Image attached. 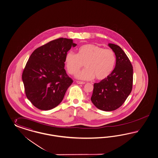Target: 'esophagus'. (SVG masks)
<instances>
[{
  "label": "esophagus",
  "mask_w": 158,
  "mask_h": 158,
  "mask_svg": "<svg viewBox=\"0 0 158 158\" xmlns=\"http://www.w3.org/2000/svg\"><path fill=\"white\" fill-rule=\"evenodd\" d=\"M76 83H77V84H81V85H83V84H85L86 83L85 82H82V81H76Z\"/></svg>",
  "instance_id": "obj_1"
}]
</instances>
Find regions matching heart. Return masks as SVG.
<instances>
[{"label": "heart", "instance_id": "obj_1", "mask_svg": "<svg viewBox=\"0 0 158 158\" xmlns=\"http://www.w3.org/2000/svg\"><path fill=\"white\" fill-rule=\"evenodd\" d=\"M115 62L116 56L112 49L94 44L84 45L77 49L76 54L69 52L65 56L66 68L71 75L76 74L85 65L86 69L77 75L85 80L107 78L113 71Z\"/></svg>", "mask_w": 158, "mask_h": 158}]
</instances>
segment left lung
<instances>
[{"label":"left lung","instance_id":"obj_1","mask_svg":"<svg viewBox=\"0 0 158 158\" xmlns=\"http://www.w3.org/2000/svg\"><path fill=\"white\" fill-rule=\"evenodd\" d=\"M116 56L114 69L107 78L94 84L91 100L101 110L118 109L130 95L133 83V67L124 51L118 45L109 44Z\"/></svg>","mask_w":158,"mask_h":158}]
</instances>
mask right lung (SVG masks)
<instances>
[{
    "instance_id": "obj_1",
    "label": "right lung",
    "mask_w": 158,
    "mask_h": 158,
    "mask_svg": "<svg viewBox=\"0 0 158 158\" xmlns=\"http://www.w3.org/2000/svg\"><path fill=\"white\" fill-rule=\"evenodd\" d=\"M73 40L60 38L51 41L33 51L22 73L27 98L42 110L56 107L62 101L73 80L64 69L66 55Z\"/></svg>"
}]
</instances>
